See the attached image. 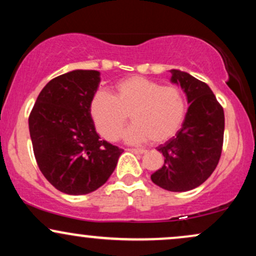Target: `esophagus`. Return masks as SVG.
Here are the masks:
<instances>
[{
	"label": "esophagus",
	"instance_id": "obj_1",
	"mask_svg": "<svg viewBox=\"0 0 256 256\" xmlns=\"http://www.w3.org/2000/svg\"><path fill=\"white\" fill-rule=\"evenodd\" d=\"M130 150L132 152H134V154H144V152H146V149H140V148H132Z\"/></svg>",
	"mask_w": 256,
	"mask_h": 256
}]
</instances>
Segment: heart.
<instances>
[{
	"instance_id": "b5f03b06",
	"label": "heart",
	"mask_w": 256,
	"mask_h": 256,
	"mask_svg": "<svg viewBox=\"0 0 256 256\" xmlns=\"http://www.w3.org/2000/svg\"><path fill=\"white\" fill-rule=\"evenodd\" d=\"M90 113L98 131L107 140H118L130 113L134 122L122 134L126 142L134 144L152 138L161 143L180 128L185 100L178 88L134 76L116 84L114 96L98 91L91 100Z\"/></svg>"
}]
</instances>
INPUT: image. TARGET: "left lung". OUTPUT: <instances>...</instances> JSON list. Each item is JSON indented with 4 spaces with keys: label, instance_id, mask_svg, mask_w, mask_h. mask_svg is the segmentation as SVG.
Here are the masks:
<instances>
[{
    "label": "left lung",
    "instance_id": "left-lung-1",
    "mask_svg": "<svg viewBox=\"0 0 256 256\" xmlns=\"http://www.w3.org/2000/svg\"><path fill=\"white\" fill-rule=\"evenodd\" d=\"M171 83L184 91L189 104L182 128L158 146L165 164L150 176L152 183L168 192L195 189L212 174L222 155L225 118L210 88L189 73L170 70Z\"/></svg>",
    "mask_w": 256,
    "mask_h": 256
}]
</instances>
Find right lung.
I'll return each mask as SVG.
<instances>
[{
  "instance_id": "obj_1",
  "label": "right lung",
  "mask_w": 256,
  "mask_h": 256,
  "mask_svg": "<svg viewBox=\"0 0 256 256\" xmlns=\"http://www.w3.org/2000/svg\"><path fill=\"white\" fill-rule=\"evenodd\" d=\"M95 70H74L52 79L36 100L28 130L34 158L46 180L67 195L102 186L122 149L101 140L90 104L101 83Z\"/></svg>"
}]
</instances>
